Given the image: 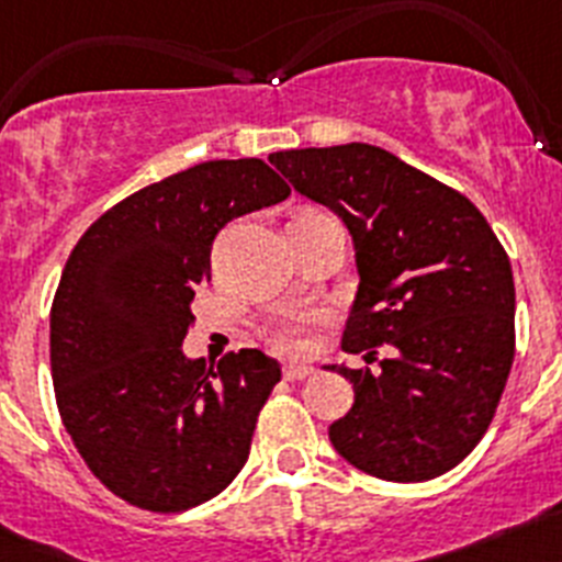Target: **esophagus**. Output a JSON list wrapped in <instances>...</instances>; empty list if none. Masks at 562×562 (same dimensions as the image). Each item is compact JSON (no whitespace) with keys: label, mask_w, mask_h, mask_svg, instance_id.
I'll list each match as a JSON object with an SVG mask.
<instances>
[{"label":"esophagus","mask_w":562,"mask_h":562,"mask_svg":"<svg viewBox=\"0 0 562 562\" xmlns=\"http://www.w3.org/2000/svg\"><path fill=\"white\" fill-rule=\"evenodd\" d=\"M315 374V369L312 366H295V362H290V366H284V380H306V376Z\"/></svg>","instance_id":"1"}]
</instances>
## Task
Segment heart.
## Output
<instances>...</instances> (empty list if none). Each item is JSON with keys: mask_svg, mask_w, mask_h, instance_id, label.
Instances as JSON below:
<instances>
[{"mask_svg": "<svg viewBox=\"0 0 562 562\" xmlns=\"http://www.w3.org/2000/svg\"><path fill=\"white\" fill-rule=\"evenodd\" d=\"M270 340L276 349L295 355L304 349V324H281L270 331Z\"/></svg>", "mask_w": 562, "mask_h": 562, "instance_id": "b5f03b06", "label": "heart"}]
</instances>
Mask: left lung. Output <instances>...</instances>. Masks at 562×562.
I'll list each match as a JSON object with an SVG mask.
<instances>
[{"mask_svg":"<svg viewBox=\"0 0 562 562\" xmlns=\"http://www.w3.org/2000/svg\"><path fill=\"white\" fill-rule=\"evenodd\" d=\"M270 162L355 241L360 286L342 351L380 366H331L355 385L331 445L385 481L448 473L486 434L513 369L515 281L498 236L464 193L369 143ZM376 345L390 351L382 361Z\"/></svg>","mask_w":562,"mask_h":562,"instance_id":"8db88e82","label":"left lung"}]
</instances>
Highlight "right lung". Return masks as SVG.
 <instances>
[{"mask_svg":"<svg viewBox=\"0 0 562 562\" xmlns=\"http://www.w3.org/2000/svg\"><path fill=\"white\" fill-rule=\"evenodd\" d=\"M290 196L265 160H211L132 193L69 252L49 310L58 414L106 490L148 513L220 495L281 380L265 351L188 360L191 301L236 216Z\"/></svg>","mask_w":562,"mask_h":562,"instance_id":"right-lung-1","label":"right lung"}]
</instances>
